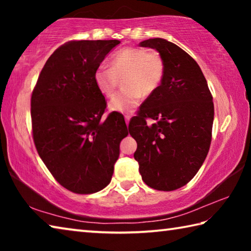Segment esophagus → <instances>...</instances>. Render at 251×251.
Returning <instances> with one entry per match:
<instances>
[{
  "label": "esophagus",
  "instance_id": "esophagus-1",
  "mask_svg": "<svg viewBox=\"0 0 251 251\" xmlns=\"http://www.w3.org/2000/svg\"><path fill=\"white\" fill-rule=\"evenodd\" d=\"M129 120H130V116L129 115H125V123H126L127 126H128V124H129Z\"/></svg>",
  "mask_w": 251,
  "mask_h": 251
}]
</instances>
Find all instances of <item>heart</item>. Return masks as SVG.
<instances>
[{
    "label": "heart",
    "instance_id": "heart-1",
    "mask_svg": "<svg viewBox=\"0 0 251 251\" xmlns=\"http://www.w3.org/2000/svg\"><path fill=\"white\" fill-rule=\"evenodd\" d=\"M165 65L157 53L144 49L126 48L113 55L110 67L100 65L94 72L96 87L106 97L114 94L118 78L123 77V90L110 100V112L128 114L141 103L143 94L154 93L163 80Z\"/></svg>",
    "mask_w": 251,
    "mask_h": 251
}]
</instances>
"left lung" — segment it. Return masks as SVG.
<instances>
[{
  "mask_svg": "<svg viewBox=\"0 0 251 251\" xmlns=\"http://www.w3.org/2000/svg\"><path fill=\"white\" fill-rule=\"evenodd\" d=\"M142 48L156 50L165 72L159 87L142 104L128 129L137 150L134 158L147 186L172 192L193 179L211 142L214 103L196 61L179 46L150 39ZM147 118L156 123L148 126Z\"/></svg>",
  "mask_w": 251,
  "mask_h": 251,
  "instance_id": "left-lung-1",
  "label": "left lung"
}]
</instances>
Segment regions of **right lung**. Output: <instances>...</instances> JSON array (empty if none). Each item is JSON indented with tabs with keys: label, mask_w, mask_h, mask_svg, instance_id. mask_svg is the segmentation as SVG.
<instances>
[{
	"label": "right lung",
	"mask_w": 251,
	"mask_h": 251,
	"mask_svg": "<svg viewBox=\"0 0 251 251\" xmlns=\"http://www.w3.org/2000/svg\"><path fill=\"white\" fill-rule=\"evenodd\" d=\"M121 42L71 41L46 61L31 99L33 139L53 177L75 194L97 193L112 179L124 117L106 109L94 72Z\"/></svg>",
	"instance_id": "right-lung-1"
}]
</instances>
